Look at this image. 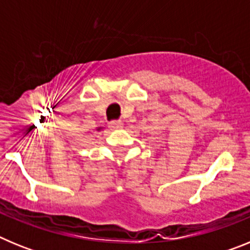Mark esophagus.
<instances>
[{"mask_svg": "<svg viewBox=\"0 0 250 250\" xmlns=\"http://www.w3.org/2000/svg\"><path fill=\"white\" fill-rule=\"evenodd\" d=\"M109 126L111 129H121L123 127V121L121 120H112L109 123Z\"/></svg>", "mask_w": 250, "mask_h": 250, "instance_id": "esophagus-1", "label": "esophagus"}]
</instances>
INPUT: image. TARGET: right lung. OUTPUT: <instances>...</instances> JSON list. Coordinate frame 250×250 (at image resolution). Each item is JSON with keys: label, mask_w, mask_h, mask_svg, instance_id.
I'll return each mask as SVG.
<instances>
[{"label": "right lung", "mask_w": 250, "mask_h": 250, "mask_svg": "<svg viewBox=\"0 0 250 250\" xmlns=\"http://www.w3.org/2000/svg\"><path fill=\"white\" fill-rule=\"evenodd\" d=\"M98 130H100V127H99V129H98Z\"/></svg>", "instance_id": "right-lung-1"}]
</instances>
